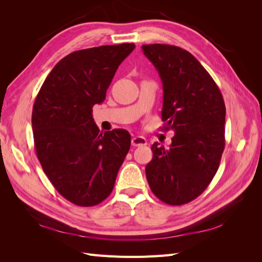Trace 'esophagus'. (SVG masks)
I'll return each instance as SVG.
<instances>
[{
    "mask_svg": "<svg viewBox=\"0 0 262 262\" xmlns=\"http://www.w3.org/2000/svg\"><path fill=\"white\" fill-rule=\"evenodd\" d=\"M131 144L132 146H141V145H146L147 144V141L144 137H141V136H137V137H133L131 140Z\"/></svg>",
    "mask_w": 262,
    "mask_h": 262,
    "instance_id": "34e87169",
    "label": "esophagus"
}]
</instances>
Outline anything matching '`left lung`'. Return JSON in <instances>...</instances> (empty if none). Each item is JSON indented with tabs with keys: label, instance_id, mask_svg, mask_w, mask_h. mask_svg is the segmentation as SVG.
<instances>
[{
	"label": "left lung",
	"instance_id": "obj_1",
	"mask_svg": "<svg viewBox=\"0 0 262 262\" xmlns=\"http://www.w3.org/2000/svg\"><path fill=\"white\" fill-rule=\"evenodd\" d=\"M163 83L162 120L175 136L169 148L150 147L145 167L150 190L181 205L199 196L219 169L225 146V104L217 85L193 55L176 46L143 45Z\"/></svg>",
	"mask_w": 262,
	"mask_h": 262
}]
</instances>
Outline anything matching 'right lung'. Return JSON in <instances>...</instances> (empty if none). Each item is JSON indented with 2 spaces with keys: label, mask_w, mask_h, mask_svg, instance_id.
<instances>
[{
  "label": "right lung",
  "mask_w": 262,
  "mask_h": 262,
  "mask_svg": "<svg viewBox=\"0 0 262 262\" xmlns=\"http://www.w3.org/2000/svg\"><path fill=\"white\" fill-rule=\"evenodd\" d=\"M134 48L121 43L68 54L36 97L31 124L38 160L57 191L80 207H93L112 193L130 149L128 131L101 133L92 113Z\"/></svg>",
  "instance_id": "right-lung-1"
}]
</instances>
